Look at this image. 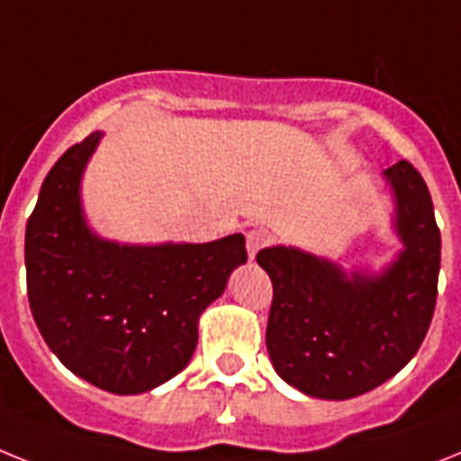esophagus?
Instances as JSON below:
<instances>
[{
	"mask_svg": "<svg viewBox=\"0 0 461 461\" xmlns=\"http://www.w3.org/2000/svg\"><path fill=\"white\" fill-rule=\"evenodd\" d=\"M269 241H272V237H269V231H265V230H250L249 234H246V249H249L250 258H255V255H258V250L265 249V246Z\"/></svg>",
	"mask_w": 461,
	"mask_h": 461,
	"instance_id": "34e87169",
	"label": "esophagus"
}]
</instances>
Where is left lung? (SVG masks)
Instances as JSON below:
<instances>
[{"label":"left lung","mask_w":461,"mask_h":461,"mask_svg":"<svg viewBox=\"0 0 461 461\" xmlns=\"http://www.w3.org/2000/svg\"><path fill=\"white\" fill-rule=\"evenodd\" d=\"M403 250L384 272H354L285 246L258 253L274 285L267 351L281 377L314 398L361 396L403 368L427 335L438 295L440 231L410 161L384 171Z\"/></svg>","instance_id":"1"}]
</instances>
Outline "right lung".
Wrapping results in <instances>:
<instances>
[{
    "label": "right lung",
    "instance_id": "1",
    "mask_svg": "<svg viewBox=\"0 0 461 461\" xmlns=\"http://www.w3.org/2000/svg\"><path fill=\"white\" fill-rule=\"evenodd\" d=\"M103 133L58 158L25 230L27 300L49 349L81 380L142 393L185 368L201 312L249 260L243 234L122 246L88 230L79 183Z\"/></svg>",
    "mask_w": 461,
    "mask_h": 461
}]
</instances>
